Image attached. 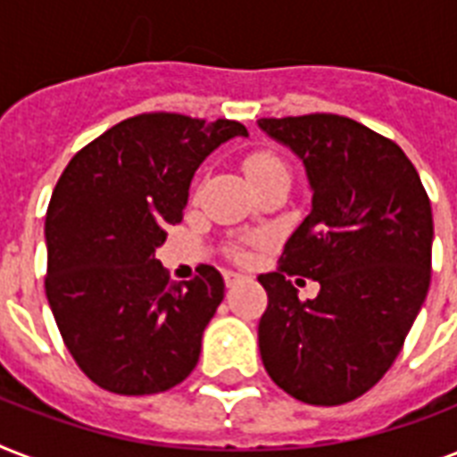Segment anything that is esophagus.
Segmentation results:
<instances>
[{"label": "esophagus", "instance_id": "obj_1", "mask_svg": "<svg viewBox=\"0 0 457 457\" xmlns=\"http://www.w3.org/2000/svg\"><path fill=\"white\" fill-rule=\"evenodd\" d=\"M242 279H246V275H239V272H225V282H228V287H235L237 282H242Z\"/></svg>", "mask_w": 457, "mask_h": 457}]
</instances>
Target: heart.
Here are the masks:
<instances>
[{
  "label": "heart",
  "mask_w": 457,
  "mask_h": 457,
  "mask_svg": "<svg viewBox=\"0 0 457 457\" xmlns=\"http://www.w3.org/2000/svg\"><path fill=\"white\" fill-rule=\"evenodd\" d=\"M246 172H249L251 179L263 178V175H270V172H289L287 170L285 161L270 152H256L246 158Z\"/></svg>",
  "instance_id": "b5f03b06"
}]
</instances>
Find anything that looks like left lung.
<instances>
[{"label": "left lung", "mask_w": 457, "mask_h": 457, "mask_svg": "<svg viewBox=\"0 0 457 457\" xmlns=\"http://www.w3.org/2000/svg\"><path fill=\"white\" fill-rule=\"evenodd\" d=\"M258 128L299 158L312 192L282 265L258 278L261 358L289 396L348 403L391 368L425 303L432 204L401 146L351 118H261ZM289 274L315 278L319 296L299 302Z\"/></svg>", "instance_id": "8db88e82"}]
</instances>
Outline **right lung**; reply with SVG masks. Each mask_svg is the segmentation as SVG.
<instances>
[{"label":"right lung","instance_id":"1","mask_svg":"<svg viewBox=\"0 0 457 457\" xmlns=\"http://www.w3.org/2000/svg\"><path fill=\"white\" fill-rule=\"evenodd\" d=\"M237 120L145 113L73 156L45 220L46 301L80 370L102 389L145 396L189 377L225 296L213 265L170 282L156 249L182 220L194 172Z\"/></svg>","mask_w":457,"mask_h":457}]
</instances>
